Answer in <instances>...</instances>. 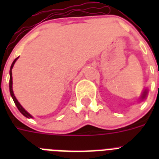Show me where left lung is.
Listing matches in <instances>:
<instances>
[{
  "instance_id": "left-lung-1",
  "label": "left lung",
  "mask_w": 159,
  "mask_h": 159,
  "mask_svg": "<svg viewBox=\"0 0 159 159\" xmlns=\"http://www.w3.org/2000/svg\"><path fill=\"white\" fill-rule=\"evenodd\" d=\"M147 95H148V90L145 89V90H144V91H143L142 96H141V100L145 99L146 97H147Z\"/></svg>"
}]
</instances>
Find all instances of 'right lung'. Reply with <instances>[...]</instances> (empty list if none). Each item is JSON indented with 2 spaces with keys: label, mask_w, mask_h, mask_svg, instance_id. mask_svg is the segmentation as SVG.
<instances>
[{
  "label": "right lung",
  "mask_w": 159,
  "mask_h": 159,
  "mask_svg": "<svg viewBox=\"0 0 159 159\" xmlns=\"http://www.w3.org/2000/svg\"><path fill=\"white\" fill-rule=\"evenodd\" d=\"M17 59H18V57H16V59L14 60V62H12V64H11V69H10V85H9V87H10V93H11V97H12V99H13L16 106H17V108H18L19 111H20V113L22 114L23 116H25V117H27V118H33L30 114H29L28 112H27V111H26L23 107H22V106L20 104V102L17 101V99H16V97H15V95H14L13 89H12V83H13V82H12V68H13L14 64H15V62H16V60Z\"/></svg>",
  "instance_id": "right-lung-1"
}]
</instances>
